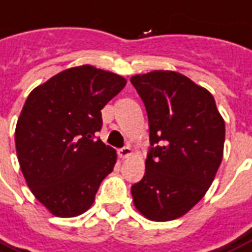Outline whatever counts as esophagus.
<instances>
[{"label":"esophagus","mask_w":252,"mask_h":252,"mask_svg":"<svg viewBox=\"0 0 252 252\" xmlns=\"http://www.w3.org/2000/svg\"><path fill=\"white\" fill-rule=\"evenodd\" d=\"M131 154H133V151H131V149H130L128 146L122 147V149H119L118 150L119 158H122V159H125V158H128V157H130Z\"/></svg>","instance_id":"obj_1"}]
</instances>
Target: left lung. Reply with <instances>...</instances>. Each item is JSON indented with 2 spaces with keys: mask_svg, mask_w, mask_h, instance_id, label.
<instances>
[{
  "mask_svg": "<svg viewBox=\"0 0 252 252\" xmlns=\"http://www.w3.org/2000/svg\"><path fill=\"white\" fill-rule=\"evenodd\" d=\"M147 111L146 171L131 186L134 206L155 222L182 217L205 196L218 171L224 121L209 90L186 75L154 70L130 78Z\"/></svg>",
  "mask_w": 252,
  "mask_h": 252,
  "instance_id": "left-lung-1",
  "label": "left lung"
}]
</instances>
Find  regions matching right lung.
I'll list each match as a JSON object with an SVG mask.
<instances>
[{"label":"right lung","instance_id":"add662e5","mask_svg":"<svg viewBox=\"0 0 252 252\" xmlns=\"http://www.w3.org/2000/svg\"><path fill=\"white\" fill-rule=\"evenodd\" d=\"M126 79L90 65L63 70L30 93L16 126L21 171L53 215H81L114 169L117 153L95 138L101 110Z\"/></svg>","mask_w":252,"mask_h":252}]
</instances>
